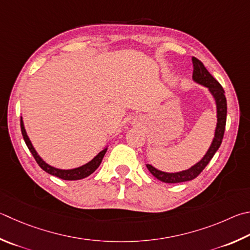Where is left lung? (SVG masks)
Segmentation results:
<instances>
[{
    "mask_svg": "<svg viewBox=\"0 0 250 250\" xmlns=\"http://www.w3.org/2000/svg\"><path fill=\"white\" fill-rule=\"evenodd\" d=\"M193 63V74L192 80L196 83L200 84L202 86H206L208 89V92L214 98L216 104V128L214 138H213L212 143L208 147L206 155L202 157V160L199 161L197 164L190 167L189 169L181 170L178 172H166L162 171L160 169L155 168L152 165L146 164L147 169L149 172L157 178L158 180L163 181L166 184H177V183H184V181H189L196 178V177L200 174V172L206 168V166L208 164V162L212 160L214 156L217 149L221 146L222 140H223L224 131H225V125H226V113H228V103H226L225 92L221 84L217 82L213 76L208 73V71L203 65V63L198 60L197 58H192Z\"/></svg>",
    "mask_w": 250,
    "mask_h": 250,
    "instance_id": "1",
    "label": "left lung"
}]
</instances>
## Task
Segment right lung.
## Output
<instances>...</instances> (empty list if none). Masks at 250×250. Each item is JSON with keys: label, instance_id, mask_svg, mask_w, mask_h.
Wrapping results in <instances>:
<instances>
[{"label": "right lung", "instance_id": "1", "mask_svg": "<svg viewBox=\"0 0 250 250\" xmlns=\"http://www.w3.org/2000/svg\"><path fill=\"white\" fill-rule=\"evenodd\" d=\"M21 130L22 138H24V140H25V143L27 145V147L29 148L30 153L33 154V156L35 157L36 162L38 163V165L42 167V168L44 171L48 172V174L59 177V178L64 179V180H79V179H83V178H86V177H88L90 174H93V172L98 168L99 165H101L102 161H103L104 156H105V154L107 152V147H105L103 149V151L99 152L97 155L93 158L92 161L86 163V164L83 165V166L78 167V168H73V169L56 168V167L50 166L49 164H47V163L44 162L42 158L38 155V153L36 152V149L33 146V144H31L28 135H27V133H26V130H25V126H24V121H22L21 118Z\"/></svg>", "mask_w": 250, "mask_h": 250}]
</instances>
